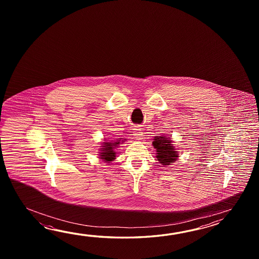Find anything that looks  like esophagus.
I'll return each mask as SVG.
<instances>
[{
  "label": "esophagus",
  "mask_w": 259,
  "mask_h": 259,
  "mask_svg": "<svg viewBox=\"0 0 259 259\" xmlns=\"http://www.w3.org/2000/svg\"><path fill=\"white\" fill-rule=\"evenodd\" d=\"M134 136L138 140H141L143 137V132L142 131V128L140 127H134Z\"/></svg>",
  "instance_id": "esophagus-1"
}]
</instances>
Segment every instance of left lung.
I'll return each mask as SVG.
<instances>
[{"label":"left lung","mask_w":259,"mask_h":259,"mask_svg":"<svg viewBox=\"0 0 259 259\" xmlns=\"http://www.w3.org/2000/svg\"><path fill=\"white\" fill-rule=\"evenodd\" d=\"M172 143L173 141L171 138L164 135L154 137L153 145L154 148L156 149V158L159 161L161 166L170 165L179 157V154Z\"/></svg>","instance_id":"obj_1"}]
</instances>
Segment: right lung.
I'll return each instance as SVG.
<instances>
[{"label": "right lung", "mask_w": 259, "mask_h": 259, "mask_svg": "<svg viewBox=\"0 0 259 259\" xmlns=\"http://www.w3.org/2000/svg\"><path fill=\"white\" fill-rule=\"evenodd\" d=\"M122 138L116 139V141H111V142H106L105 141L104 143H102V146L100 149L99 158L103 160L104 162L106 163H110L111 161L116 159V148L117 146L124 141H121Z\"/></svg>", "instance_id": "obj_1"}]
</instances>
